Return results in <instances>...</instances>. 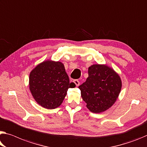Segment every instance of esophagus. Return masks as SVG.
Instances as JSON below:
<instances>
[{"mask_svg": "<svg viewBox=\"0 0 147 147\" xmlns=\"http://www.w3.org/2000/svg\"><path fill=\"white\" fill-rule=\"evenodd\" d=\"M73 82H74V84H75L76 86H78L79 84H80V82H79V81H78V80H74L73 81Z\"/></svg>", "mask_w": 147, "mask_h": 147, "instance_id": "obj_1", "label": "esophagus"}]
</instances>
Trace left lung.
<instances>
[{"mask_svg": "<svg viewBox=\"0 0 147 147\" xmlns=\"http://www.w3.org/2000/svg\"><path fill=\"white\" fill-rule=\"evenodd\" d=\"M78 88L87 108L92 113H100L115 103L122 88V81L111 67L95 64L88 68V77Z\"/></svg>", "mask_w": 147, "mask_h": 147, "instance_id": "obj_1", "label": "left lung"}]
</instances>
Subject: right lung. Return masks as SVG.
Wrapping results in <instances>:
<instances>
[{"label":"right lung","instance_id":"add662e5","mask_svg":"<svg viewBox=\"0 0 147 147\" xmlns=\"http://www.w3.org/2000/svg\"><path fill=\"white\" fill-rule=\"evenodd\" d=\"M76 85L69 82L61 62L43 61L29 74V89L37 103L44 108L54 109L61 105L67 92Z\"/></svg>","mask_w":147,"mask_h":147}]
</instances>
